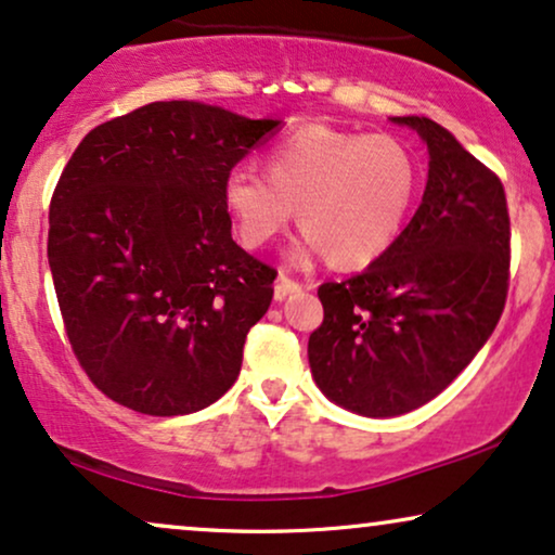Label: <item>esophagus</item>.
Listing matches in <instances>:
<instances>
[{"mask_svg":"<svg viewBox=\"0 0 555 555\" xmlns=\"http://www.w3.org/2000/svg\"><path fill=\"white\" fill-rule=\"evenodd\" d=\"M298 291H300L298 280L287 278L285 272H280V278L275 280V298L283 300V298H287V295H291V293H298Z\"/></svg>","mask_w":555,"mask_h":555,"instance_id":"esophagus-1","label":"esophagus"}]
</instances>
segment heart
Here are the masks:
<instances>
[{
  "mask_svg": "<svg viewBox=\"0 0 555 555\" xmlns=\"http://www.w3.org/2000/svg\"><path fill=\"white\" fill-rule=\"evenodd\" d=\"M268 178L240 165L224 204L247 247H264L298 206L306 242L339 268L372 262L395 242L418 189V163L400 140L306 125L264 157Z\"/></svg>",
  "mask_w": 555,
  "mask_h": 555,
  "instance_id": "1",
  "label": "heart"
}]
</instances>
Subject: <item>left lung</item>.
I'll list each match as a JSON object with an SVG mask.
<instances>
[{
	"mask_svg": "<svg viewBox=\"0 0 555 555\" xmlns=\"http://www.w3.org/2000/svg\"><path fill=\"white\" fill-rule=\"evenodd\" d=\"M428 145L418 211L370 268L323 283L308 339L336 405L392 418L443 392L492 336L509 287V214L498 172L428 117H392Z\"/></svg>",
	"mask_w": 555,
	"mask_h": 555,
	"instance_id": "1",
	"label": "left lung"
}]
</instances>
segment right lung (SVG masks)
Instances as JSON below:
<instances>
[{"instance_id": "1", "label": "right lung", "mask_w": 555, "mask_h": 555, "mask_svg": "<svg viewBox=\"0 0 555 555\" xmlns=\"http://www.w3.org/2000/svg\"><path fill=\"white\" fill-rule=\"evenodd\" d=\"M278 125L153 102L93 127L70 155L48 262L70 349L106 398L170 418L234 385L278 270L232 240L224 181Z\"/></svg>"}]
</instances>
